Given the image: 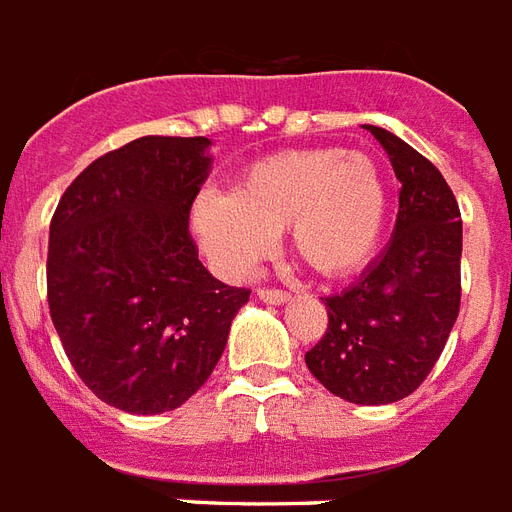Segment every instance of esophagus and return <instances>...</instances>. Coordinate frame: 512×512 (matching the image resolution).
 I'll use <instances>...</instances> for the list:
<instances>
[{"label": "esophagus", "mask_w": 512, "mask_h": 512, "mask_svg": "<svg viewBox=\"0 0 512 512\" xmlns=\"http://www.w3.org/2000/svg\"><path fill=\"white\" fill-rule=\"evenodd\" d=\"M256 297H259L261 302H270V305H281V302L289 300L292 294L283 292V289H267V286H264V289H259V292H256Z\"/></svg>", "instance_id": "obj_1"}]
</instances>
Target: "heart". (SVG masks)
<instances>
[{
	"instance_id": "b5f03b06",
	"label": "heart",
	"mask_w": 512,
	"mask_h": 512,
	"mask_svg": "<svg viewBox=\"0 0 512 512\" xmlns=\"http://www.w3.org/2000/svg\"><path fill=\"white\" fill-rule=\"evenodd\" d=\"M390 190L382 166L343 147L294 149L256 160L234 193L207 190L190 229L223 275H242L289 229L294 253L327 278L352 275L382 240Z\"/></svg>"
}]
</instances>
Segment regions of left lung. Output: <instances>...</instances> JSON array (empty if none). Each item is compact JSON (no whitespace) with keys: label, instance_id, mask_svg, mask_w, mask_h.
Wrapping results in <instances>:
<instances>
[{"label":"left lung","instance_id":"obj_1","mask_svg":"<svg viewBox=\"0 0 512 512\" xmlns=\"http://www.w3.org/2000/svg\"><path fill=\"white\" fill-rule=\"evenodd\" d=\"M401 190L387 248L346 292L327 297V333L305 365L352 404L412 395L445 349L461 308V212L434 163L390 130L365 125Z\"/></svg>","mask_w":512,"mask_h":512}]
</instances>
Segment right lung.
I'll return each mask as SVG.
<instances>
[{"label":"right lung","mask_w":512,"mask_h":512,"mask_svg":"<svg viewBox=\"0 0 512 512\" xmlns=\"http://www.w3.org/2000/svg\"><path fill=\"white\" fill-rule=\"evenodd\" d=\"M207 149L204 136L136 138L92 160L51 218V322L81 382L122 412L185 404L251 297L212 278L190 237Z\"/></svg>","instance_id":"1"}]
</instances>
